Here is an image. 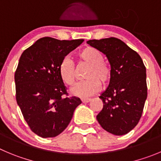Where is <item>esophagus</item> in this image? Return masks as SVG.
<instances>
[{
  "label": "esophagus",
  "mask_w": 161,
  "mask_h": 161,
  "mask_svg": "<svg viewBox=\"0 0 161 161\" xmlns=\"http://www.w3.org/2000/svg\"><path fill=\"white\" fill-rule=\"evenodd\" d=\"M81 100H82V103H90V102L91 101V98H82V99H81Z\"/></svg>",
  "instance_id": "1"
}]
</instances>
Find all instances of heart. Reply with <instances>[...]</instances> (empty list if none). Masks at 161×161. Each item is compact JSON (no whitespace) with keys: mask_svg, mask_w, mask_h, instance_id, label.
Returning <instances> with one entry per match:
<instances>
[{"mask_svg":"<svg viewBox=\"0 0 161 161\" xmlns=\"http://www.w3.org/2000/svg\"><path fill=\"white\" fill-rule=\"evenodd\" d=\"M79 64L87 67L83 82L77 84L71 89L73 95L81 97H89L100 90L101 82L106 85L110 81L112 70L107 63L104 62L103 53L93 47H86L77 55ZM60 78L68 86L75 85L76 82V70L73 62L68 58H64L58 66Z\"/></svg>","mask_w":161,"mask_h":161,"instance_id":"heart-1","label":"heart"}]
</instances>
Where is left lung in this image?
I'll list each match as a JSON object with an SVG mask.
<instances>
[{
    "label": "left lung",
    "instance_id": "1",
    "mask_svg": "<svg viewBox=\"0 0 161 161\" xmlns=\"http://www.w3.org/2000/svg\"><path fill=\"white\" fill-rule=\"evenodd\" d=\"M87 43L106 55L112 70L109 86L99 96L103 108L97 121L112 134H126L142 115L147 98L146 68L137 52L119 39L91 40Z\"/></svg>",
    "mask_w": 161,
    "mask_h": 161
}]
</instances>
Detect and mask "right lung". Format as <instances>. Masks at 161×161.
I'll return each instance as SVG.
<instances>
[{
    "label": "right lung",
    "instance_id": "right-lung-1",
    "mask_svg": "<svg viewBox=\"0 0 161 161\" xmlns=\"http://www.w3.org/2000/svg\"><path fill=\"white\" fill-rule=\"evenodd\" d=\"M84 40L43 37L24 51L15 72L16 98L31 131L43 138L55 137L70 123L82 103L68 95L58 66Z\"/></svg>",
    "mask_w": 161,
    "mask_h": 161
}]
</instances>
